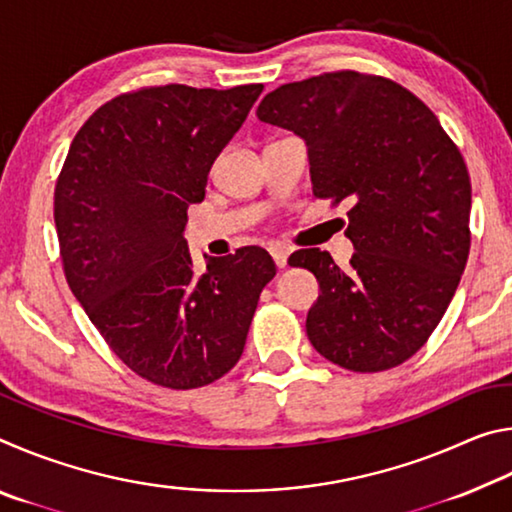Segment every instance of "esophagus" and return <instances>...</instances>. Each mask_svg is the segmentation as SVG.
<instances>
[{"label": "esophagus", "mask_w": 512, "mask_h": 512, "mask_svg": "<svg viewBox=\"0 0 512 512\" xmlns=\"http://www.w3.org/2000/svg\"><path fill=\"white\" fill-rule=\"evenodd\" d=\"M271 255H273V259H275V266H277V268L287 266V259H289V250H287V248L275 246V248H271Z\"/></svg>", "instance_id": "obj_1"}]
</instances>
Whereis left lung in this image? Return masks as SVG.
<instances>
[{
	"label": "left lung",
	"instance_id": "obj_1",
	"mask_svg": "<svg viewBox=\"0 0 512 512\" xmlns=\"http://www.w3.org/2000/svg\"><path fill=\"white\" fill-rule=\"evenodd\" d=\"M257 119L305 140L314 196L352 203L348 268L320 248L291 255L320 287L311 345L354 372L400 366L440 323L470 255L463 155L415 94L357 72L282 85Z\"/></svg>",
	"mask_w": 512,
	"mask_h": 512
}]
</instances>
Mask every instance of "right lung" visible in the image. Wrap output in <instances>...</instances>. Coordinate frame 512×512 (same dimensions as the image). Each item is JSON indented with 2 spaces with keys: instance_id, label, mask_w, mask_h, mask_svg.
<instances>
[{
  "instance_id": "obj_1",
  "label": "right lung",
  "mask_w": 512,
  "mask_h": 512,
  "mask_svg": "<svg viewBox=\"0 0 512 512\" xmlns=\"http://www.w3.org/2000/svg\"><path fill=\"white\" fill-rule=\"evenodd\" d=\"M264 85H162L108 101L60 171L54 219L67 284L112 352L164 388L223 377L244 352L275 262L246 246L196 273L187 207Z\"/></svg>"
}]
</instances>
